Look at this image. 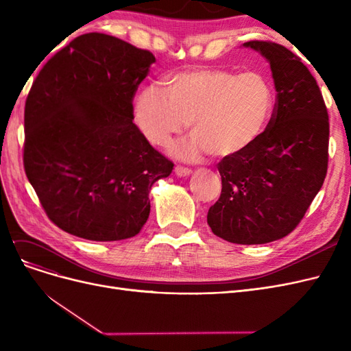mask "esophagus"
Returning <instances> with one entry per match:
<instances>
[{"instance_id":"esophagus-1","label":"esophagus","mask_w":351,"mask_h":351,"mask_svg":"<svg viewBox=\"0 0 351 351\" xmlns=\"http://www.w3.org/2000/svg\"><path fill=\"white\" fill-rule=\"evenodd\" d=\"M174 171H176V174H177L178 177H186V176L192 174V169L187 168V167H183V165H176Z\"/></svg>"}]
</instances>
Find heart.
Returning <instances> with one entry per match:
<instances>
[{
  "mask_svg": "<svg viewBox=\"0 0 351 351\" xmlns=\"http://www.w3.org/2000/svg\"><path fill=\"white\" fill-rule=\"evenodd\" d=\"M165 92L147 86L133 101V119L147 141L171 142L189 123L192 141L177 154L199 159L236 158L256 143L272 119L275 93L259 71L193 69L168 76Z\"/></svg>",
  "mask_w": 351,
  "mask_h": 351,
  "instance_id": "heart-1",
  "label": "heart"
}]
</instances>
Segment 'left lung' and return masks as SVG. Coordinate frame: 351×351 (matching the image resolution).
<instances>
[{
	"mask_svg": "<svg viewBox=\"0 0 351 351\" xmlns=\"http://www.w3.org/2000/svg\"><path fill=\"white\" fill-rule=\"evenodd\" d=\"M244 47L269 61L277 99L261 139L218 162L222 190L208 210V224L230 243L263 244L289 236L321 190L329 121L321 89L299 57L269 40Z\"/></svg>",
	"mask_w": 351,
	"mask_h": 351,
	"instance_id": "left-lung-1",
	"label": "left lung"
}]
</instances>
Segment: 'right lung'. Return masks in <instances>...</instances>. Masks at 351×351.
Wrapping results in <instances>:
<instances>
[{"mask_svg":"<svg viewBox=\"0 0 351 351\" xmlns=\"http://www.w3.org/2000/svg\"><path fill=\"white\" fill-rule=\"evenodd\" d=\"M152 52L84 34L40 69L25 105L23 165L48 218L93 241L134 237L149 192L174 164L133 123V98Z\"/></svg>","mask_w":351,"mask_h":351,"instance_id":"right-lung-1","label":"right lung"}]
</instances>
